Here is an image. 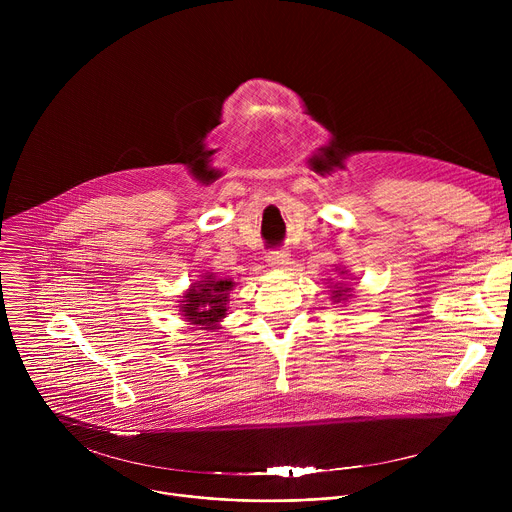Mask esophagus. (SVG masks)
I'll list each match as a JSON object with an SVG mask.
<instances>
[{
  "instance_id": "esophagus-1",
  "label": "esophagus",
  "mask_w": 512,
  "mask_h": 512,
  "mask_svg": "<svg viewBox=\"0 0 512 512\" xmlns=\"http://www.w3.org/2000/svg\"><path fill=\"white\" fill-rule=\"evenodd\" d=\"M265 261H267V265L273 267V269H283V267L289 265L291 255H289L287 251H283V249H281V251H271V253H267Z\"/></svg>"
}]
</instances>
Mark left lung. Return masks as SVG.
<instances>
[{
	"mask_svg": "<svg viewBox=\"0 0 512 512\" xmlns=\"http://www.w3.org/2000/svg\"><path fill=\"white\" fill-rule=\"evenodd\" d=\"M334 269H336V273L338 275H342V279H348L346 275H348V271H346V267H342V265H334ZM330 285V300L334 302V304H346L348 300H352L354 298V294H352V287L344 281H328Z\"/></svg>",
	"mask_w": 512,
	"mask_h": 512,
	"instance_id": "obj_1",
	"label": "left lung"
}]
</instances>
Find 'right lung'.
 <instances>
[{"label":"right lung","instance_id":"1","mask_svg":"<svg viewBox=\"0 0 512 512\" xmlns=\"http://www.w3.org/2000/svg\"><path fill=\"white\" fill-rule=\"evenodd\" d=\"M233 287L235 281L231 277H218L206 271L184 291L178 312L188 324L214 332L221 328V322L229 314Z\"/></svg>","mask_w":512,"mask_h":512}]
</instances>
